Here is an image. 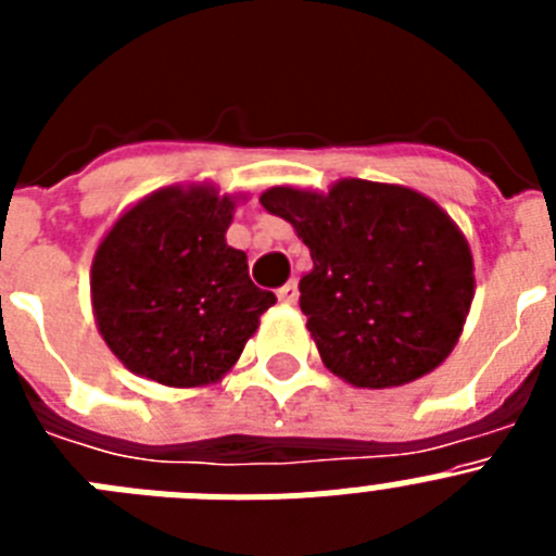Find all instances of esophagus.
I'll list each match as a JSON object with an SVG mask.
<instances>
[{
	"label": "esophagus",
	"mask_w": 556,
	"mask_h": 556,
	"mask_svg": "<svg viewBox=\"0 0 556 556\" xmlns=\"http://www.w3.org/2000/svg\"><path fill=\"white\" fill-rule=\"evenodd\" d=\"M275 294H278V301L289 303V306H292V303H298V294H301V292H298V281L283 283V287L278 289V292H275Z\"/></svg>",
	"instance_id": "1"
}]
</instances>
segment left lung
Returning a JSON list of instances; mask_svg holds the SVG:
<instances>
[{"instance_id":"8db88e82","label":"left lung","mask_w":556,"mask_h":556,"mask_svg":"<svg viewBox=\"0 0 556 556\" xmlns=\"http://www.w3.org/2000/svg\"><path fill=\"white\" fill-rule=\"evenodd\" d=\"M262 205L312 253L301 308L333 376L387 390L451 356L473 303V253L434 200L409 186L342 178L328 191L273 186Z\"/></svg>"}]
</instances>
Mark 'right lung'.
Returning a JSON list of instances; mask_svg holds the SVG:
<instances>
[{"label":"right lung","mask_w":556,"mask_h":556,"mask_svg":"<svg viewBox=\"0 0 556 556\" xmlns=\"http://www.w3.org/2000/svg\"><path fill=\"white\" fill-rule=\"evenodd\" d=\"M248 194L175 184L116 217L91 262V312L122 365L164 387L217 384L275 294L250 281L225 233Z\"/></svg>","instance_id":"1"}]
</instances>
